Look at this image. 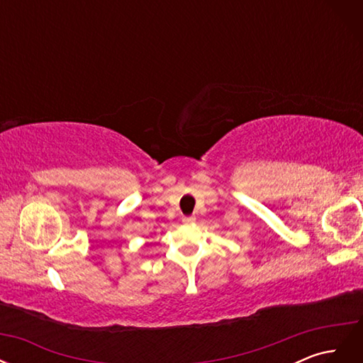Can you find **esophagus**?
<instances>
[{"label":"esophagus","mask_w":363,"mask_h":363,"mask_svg":"<svg viewBox=\"0 0 363 363\" xmlns=\"http://www.w3.org/2000/svg\"><path fill=\"white\" fill-rule=\"evenodd\" d=\"M182 221H183L184 224H192V223L195 221V216H183Z\"/></svg>","instance_id":"obj_1"}]
</instances>
